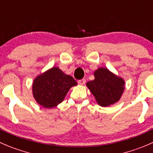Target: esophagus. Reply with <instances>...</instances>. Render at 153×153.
<instances>
[{"label": "esophagus", "instance_id": "1", "mask_svg": "<svg viewBox=\"0 0 153 153\" xmlns=\"http://www.w3.org/2000/svg\"><path fill=\"white\" fill-rule=\"evenodd\" d=\"M86 83V80L85 79H81V80H79L78 81V84H80V85H84Z\"/></svg>", "mask_w": 153, "mask_h": 153}]
</instances>
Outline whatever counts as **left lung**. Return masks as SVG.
Returning a JSON list of instances; mask_svg holds the SVG:
<instances>
[{
  "mask_svg": "<svg viewBox=\"0 0 153 153\" xmlns=\"http://www.w3.org/2000/svg\"><path fill=\"white\" fill-rule=\"evenodd\" d=\"M93 74L94 80L88 81L87 87L97 103L102 107H108L117 102L125 90L123 78L103 67L96 69Z\"/></svg>",
  "mask_w": 153,
  "mask_h": 153,
  "instance_id": "8db88e82",
  "label": "left lung"
}]
</instances>
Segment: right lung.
<instances>
[{"label":"right lung","mask_w":153,"mask_h":153,"mask_svg":"<svg viewBox=\"0 0 153 153\" xmlns=\"http://www.w3.org/2000/svg\"><path fill=\"white\" fill-rule=\"evenodd\" d=\"M76 85L72 76L54 66L36 77L33 81V96L39 105L53 108L63 102L71 87Z\"/></svg>","instance_id":"right-lung-1"}]
</instances>
